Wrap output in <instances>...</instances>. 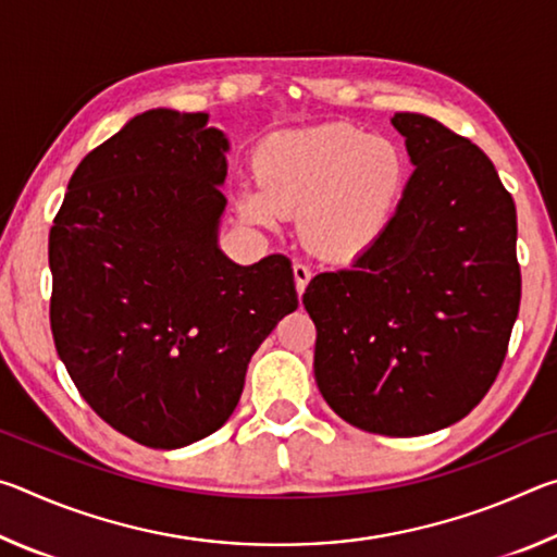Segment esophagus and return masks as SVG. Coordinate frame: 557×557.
<instances>
[{"label": "esophagus", "instance_id": "1", "mask_svg": "<svg viewBox=\"0 0 557 557\" xmlns=\"http://www.w3.org/2000/svg\"><path fill=\"white\" fill-rule=\"evenodd\" d=\"M292 272H295V287H297V295H301V292L307 289L309 280H312V270H309L307 265H301V262H295V268H292Z\"/></svg>", "mask_w": 557, "mask_h": 557}]
</instances>
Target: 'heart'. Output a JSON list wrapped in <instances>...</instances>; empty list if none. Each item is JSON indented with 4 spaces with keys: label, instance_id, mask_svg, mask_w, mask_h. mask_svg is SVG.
Returning a JSON list of instances; mask_svg holds the SVG:
<instances>
[{
    "label": "heart",
    "instance_id": "b5f03b06",
    "mask_svg": "<svg viewBox=\"0 0 557 557\" xmlns=\"http://www.w3.org/2000/svg\"><path fill=\"white\" fill-rule=\"evenodd\" d=\"M258 186L235 199L245 223L280 228L297 215L299 240L312 256L354 262L393 231L410 186V159L388 137L348 125L277 132L250 159Z\"/></svg>",
    "mask_w": 557,
    "mask_h": 557
}]
</instances>
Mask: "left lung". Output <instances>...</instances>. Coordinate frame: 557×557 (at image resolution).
I'll list each match as a JSON object with an SVG mask.
<instances>
[{
  "mask_svg": "<svg viewBox=\"0 0 557 557\" xmlns=\"http://www.w3.org/2000/svg\"><path fill=\"white\" fill-rule=\"evenodd\" d=\"M410 164L393 231L301 305L314 379L358 430L414 437L455 425L502 369L521 305L516 206L482 149L420 112H395Z\"/></svg>",
  "mask_w": 557,
  "mask_h": 557,
  "instance_id": "1",
  "label": "left lung"
}]
</instances>
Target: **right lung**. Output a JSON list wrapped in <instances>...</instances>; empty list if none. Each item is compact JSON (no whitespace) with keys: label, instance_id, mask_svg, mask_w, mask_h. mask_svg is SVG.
<instances>
[{"label":"right lung","instance_id":"right-lung-1","mask_svg":"<svg viewBox=\"0 0 557 557\" xmlns=\"http://www.w3.org/2000/svg\"><path fill=\"white\" fill-rule=\"evenodd\" d=\"M228 149L206 112L135 115L75 169L49 235L55 351L139 445L223 428L252 354L299 305L287 258L238 265L221 250Z\"/></svg>","mask_w":557,"mask_h":557}]
</instances>
